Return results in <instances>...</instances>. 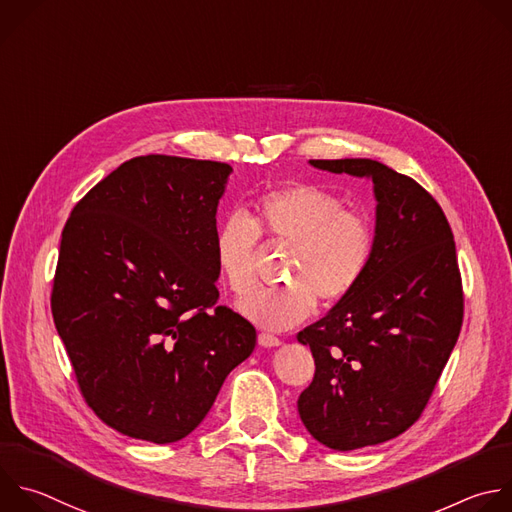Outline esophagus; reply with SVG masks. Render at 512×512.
<instances>
[{
    "instance_id": "1",
    "label": "esophagus",
    "mask_w": 512,
    "mask_h": 512,
    "mask_svg": "<svg viewBox=\"0 0 512 512\" xmlns=\"http://www.w3.org/2000/svg\"><path fill=\"white\" fill-rule=\"evenodd\" d=\"M259 346H263V348H277V346H281V339L263 331V333H259Z\"/></svg>"
}]
</instances>
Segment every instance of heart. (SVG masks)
Here are the masks:
<instances>
[{"label": "heart", "mask_w": 512, "mask_h": 512, "mask_svg": "<svg viewBox=\"0 0 512 512\" xmlns=\"http://www.w3.org/2000/svg\"><path fill=\"white\" fill-rule=\"evenodd\" d=\"M259 233L295 245L285 287H265L239 301V311L263 329H289L311 315L317 297L337 303L364 281L374 257V229L342 199L313 185H291L261 195L253 213H231L215 235V261L231 291L255 285Z\"/></svg>", "instance_id": "b5f03b06"}]
</instances>
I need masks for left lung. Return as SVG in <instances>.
Masks as SVG:
<instances>
[{"mask_svg":"<svg viewBox=\"0 0 512 512\" xmlns=\"http://www.w3.org/2000/svg\"><path fill=\"white\" fill-rule=\"evenodd\" d=\"M309 164L370 179L378 203L364 281L297 333L315 360L297 400L301 422L323 446L348 452L420 418L460 333L462 281L450 225L414 179L372 158Z\"/></svg>","mask_w":512,"mask_h":512,"instance_id":"obj_1","label":"left lung"}]
</instances>
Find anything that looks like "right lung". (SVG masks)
<instances>
[{
    "label": "right lung",
    "mask_w": 512,
    "mask_h": 512,
    "mask_svg": "<svg viewBox=\"0 0 512 512\" xmlns=\"http://www.w3.org/2000/svg\"><path fill=\"white\" fill-rule=\"evenodd\" d=\"M231 173L215 160L130 158L62 231L54 323L84 400L124 436H189L255 350V327L215 305L217 207Z\"/></svg>",
    "instance_id": "obj_1"
}]
</instances>
